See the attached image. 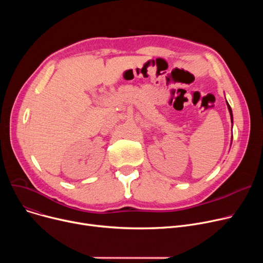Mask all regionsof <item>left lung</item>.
<instances>
[{
	"label": "left lung",
	"mask_w": 263,
	"mask_h": 263,
	"mask_svg": "<svg viewBox=\"0 0 263 263\" xmlns=\"http://www.w3.org/2000/svg\"><path fill=\"white\" fill-rule=\"evenodd\" d=\"M227 106H228V109H229V113H230V118H231V122H233V117H232V110H231V107H230V105L228 104V102H227ZM231 142H232V139H231Z\"/></svg>",
	"instance_id": "8db88e82"
}]
</instances>
